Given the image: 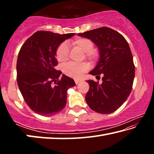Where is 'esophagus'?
Here are the masks:
<instances>
[{"instance_id": "1", "label": "esophagus", "mask_w": 154, "mask_h": 154, "mask_svg": "<svg viewBox=\"0 0 154 154\" xmlns=\"http://www.w3.org/2000/svg\"><path fill=\"white\" fill-rule=\"evenodd\" d=\"M80 82H81V80H79V79H75V83H76V84H78V83H79Z\"/></svg>"}]
</instances>
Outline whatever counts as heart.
Instances as JSON below:
<instances>
[{
    "instance_id": "obj_1",
    "label": "heart",
    "mask_w": 154,
    "mask_h": 154,
    "mask_svg": "<svg viewBox=\"0 0 154 154\" xmlns=\"http://www.w3.org/2000/svg\"><path fill=\"white\" fill-rule=\"evenodd\" d=\"M72 45L85 52V57L90 60H96L98 57V52L94 49V43L91 40L85 38H79L72 41ZM69 50L66 43H62L60 45L56 51V56L57 60L60 62H64L67 60L69 58ZM88 64L86 63L74 64L69 62L64 65L62 68L64 73L67 76L75 79L81 77L83 72L88 69Z\"/></svg>"
}]
</instances>
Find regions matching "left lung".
I'll list each match as a JSON object with an SVG mask.
<instances>
[{
	"instance_id": "obj_1",
	"label": "left lung",
	"mask_w": 154,
	"mask_h": 154,
	"mask_svg": "<svg viewBox=\"0 0 154 154\" xmlns=\"http://www.w3.org/2000/svg\"><path fill=\"white\" fill-rule=\"evenodd\" d=\"M78 35L90 39L98 47L100 58L90 74L99 77V84L88 80L85 100L97 113L109 114L123 105L131 92L135 69L128 43L120 33L108 27L91 30Z\"/></svg>"
}]
</instances>
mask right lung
I'll use <instances>...</instances> for the list:
<instances>
[{
	"label": "right lung",
	"instance_id": "right-lung-1",
	"mask_svg": "<svg viewBox=\"0 0 154 154\" xmlns=\"http://www.w3.org/2000/svg\"><path fill=\"white\" fill-rule=\"evenodd\" d=\"M75 33L60 35L37 31L23 44L17 60V82L26 103L43 116L60 112L66 103L67 90L74 80L55 69L58 47Z\"/></svg>",
	"mask_w": 154,
	"mask_h": 154
}]
</instances>
